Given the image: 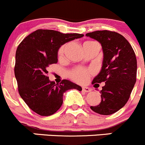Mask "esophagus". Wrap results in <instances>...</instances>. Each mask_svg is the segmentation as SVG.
I'll return each instance as SVG.
<instances>
[{
	"label": "esophagus",
	"mask_w": 145,
	"mask_h": 145,
	"mask_svg": "<svg viewBox=\"0 0 145 145\" xmlns=\"http://www.w3.org/2000/svg\"><path fill=\"white\" fill-rule=\"evenodd\" d=\"M82 90H83V91L86 92V93H89V92L91 91V89H90V88L87 87V86H83Z\"/></svg>",
	"instance_id": "esophagus-1"
}]
</instances>
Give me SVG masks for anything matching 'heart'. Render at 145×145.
<instances>
[{"label":"heart","instance_id":"1","mask_svg":"<svg viewBox=\"0 0 145 145\" xmlns=\"http://www.w3.org/2000/svg\"><path fill=\"white\" fill-rule=\"evenodd\" d=\"M64 49H65V45L59 48V51H58V56L59 57L63 56ZM91 73V71L88 69H86L81 68V67H78V68L74 69V70L69 72V76L70 78L72 80L75 81L78 83H84L88 80L89 76V74Z\"/></svg>","mask_w":145,"mask_h":145}]
</instances>
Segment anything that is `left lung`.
I'll return each instance as SVG.
<instances>
[{
  "mask_svg": "<svg viewBox=\"0 0 145 145\" xmlns=\"http://www.w3.org/2000/svg\"><path fill=\"white\" fill-rule=\"evenodd\" d=\"M86 36L102 45L103 61L100 73L92 83L105 82L100 90L101 102L90 109L102 115H110L125 106L136 82L137 59L129 42L119 33L104 30L88 33Z\"/></svg>",
  "mask_w": 145,
  "mask_h": 145,
  "instance_id": "obj_1",
  "label": "left lung"
}]
</instances>
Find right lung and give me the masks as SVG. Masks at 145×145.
Returning a JSON list of instances; mask_svg holds the SVG:
<instances>
[{
    "label": "right lung",
    "instance_id": "right-lung-1",
    "mask_svg": "<svg viewBox=\"0 0 145 145\" xmlns=\"http://www.w3.org/2000/svg\"><path fill=\"white\" fill-rule=\"evenodd\" d=\"M84 36L39 29L27 36L17 47L14 75L20 96L31 110L40 116L55 114L63 103V95L81 86L69 80L59 84L48 76L49 65L57 63V52L66 43Z\"/></svg>",
    "mask_w": 145,
    "mask_h": 145
}]
</instances>
